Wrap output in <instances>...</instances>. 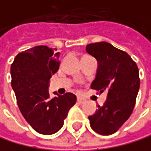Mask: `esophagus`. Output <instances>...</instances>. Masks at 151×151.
Here are the masks:
<instances>
[{
    "instance_id": "obj_1",
    "label": "esophagus",
    "mask_w": 151,
    "mask_h": 151,
    "mask_svg": "<svg viewBox=\"0 0 151 151\" xmlns=\"http://www.w3.org/2000/svg\"><path fill=\"white\" fill-rule=\"evenodd\" d=\"M77 102L79 103V104H82V103L85 102V100H84L83 98H81V97H77Z\"/></svg>"
}]
</instances>
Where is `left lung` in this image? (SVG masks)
I'll return each mask as SVG.
<instances>
[{"mask_svg": "<svg viewBox=\"0 0 151 151\" xmlns=\"http://www.w3.org/2000/svg\"><path fill=\"white\" fill-rule=\"evenodd\" d=\"M87 52L96 58L98 69L91 88L107 90L103 106L88 116L91 128L103 136L111 135L127 120L136 104L140 79L137 63L124 50L101 41L88 44Z\"/></svg>", "mask_w": 151, "mask_h": 151, "instance_id": "obj_1", "label": "left lung"}]
</instances>
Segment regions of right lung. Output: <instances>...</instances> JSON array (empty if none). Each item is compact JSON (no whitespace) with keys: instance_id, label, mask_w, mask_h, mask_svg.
<instances>
[{"instance_id":"obj_1","label":"right lung","mask_w":151,"mask_h":151,"mask_svg":"<svg viewBox=\"0 0 151 151\" xmlns=\"http://www.w3.org/2000/svg\"><path fill=\"white\" fill-rule=\"evenodd\" d=\"M59 52L47 46H37L18 53L11 65L12 88L26 121L42 135H52L63 125L76 97L49 93L50 79L59 69Z\"/></svg>"}]
</instances>
